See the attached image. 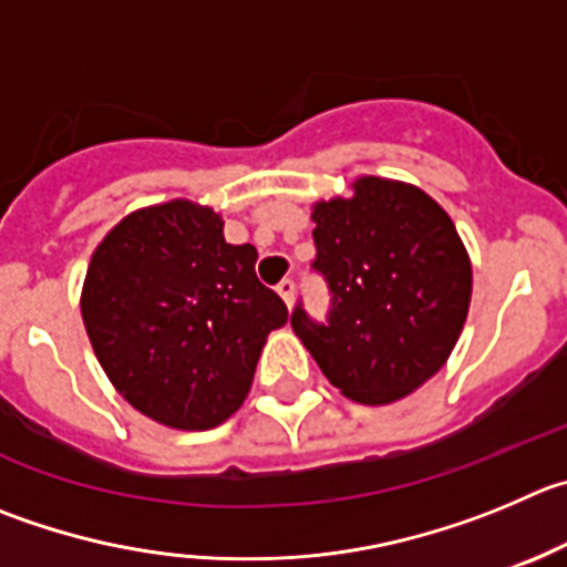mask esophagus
Wrapping results in <instances>:
<instances>
[{
  "label": "esophagus",
  "mask_w": 567,
  "mask_h": 567,
  "mask_svg": "<svg viewBox=\"0 0 567 567\" xmlns=\"http://www.w3.org/2000/svg\"><path fill=\"white\" fill-rule=\"evenodd\" d=\"M278 295L280 298H284V303L289 306V309H292V303H295V280L292 278H284L278 284Z\"/></svg>",
  "instance_id": "obj_1"
}]
</instances>
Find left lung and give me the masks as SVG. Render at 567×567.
I'll return each mask as SVG.
<instances>
[{
	"label": "left lung",
	"mask_w": 567,
	"mask_h": 567,
	"mask_svg": "<svg viewBox=\"0 0 567 567\" xmlns=\"http://www.w3.org/2000/svg\"><path fill=\"white\" fill-rule=\"evenodd\" d=\"M315 269L331 289L328 322L292 328L344 398L386 406L442 370L465 328L473 267L454 219L423 188L364 175L320 199Z\"/></svg>",
	"instance_id": "obj_1"
}]
</instances>
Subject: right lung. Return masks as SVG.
<instances>
[{
	"label": "right lung",
	"instance_id": "right-lung-1",
	"mask_svg": "<svg viewBox=\"0 0 567 567\" xmlns=\"http://www.w3.org/2000/svg\"><path fill=\"white\" fill-rule=\"evenodd\" d=\"M214 208L169 199L113 225L91 252L80 311L102 370L150 420L225 423L250 392L269 331L289 320L256 278V247L228 245Z\"/></svg>",
	"mask_w": 567,
	"mask_h": 567
}]
</instances>
